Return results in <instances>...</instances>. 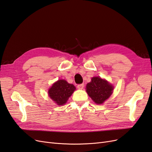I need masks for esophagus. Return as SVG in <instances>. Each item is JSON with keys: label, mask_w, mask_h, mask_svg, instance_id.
<instances>
[{"label": "esophagus", "mask_w": 152, "mask_h": 152, "mask_svg": "<svg viewBox=\"0 0 152 152\" xmlns=\"http://www.w3.org/2000/svg\"><path fill=\"white\" fill-rule=\"evenodd\" d=\"M84 84H79L77 86V88L79 89H82L84 88Z\"/></svg>", "instance_id": "1"}]
</instances>
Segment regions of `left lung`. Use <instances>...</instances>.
Returning a JSON list of instances; mask_svg holds the SVG:
<instances>
[{
	"instance_id": "8db88e82",
	"label": "left lung",
	"mask_w": 152,
	"mask_h": 152,
	"mask_svg": "<svg viewBox=\"0 0 152 152\" xmlns=\"http://www.w3.org/2000/svg\"><path fill=\"white\" fill-rule=\"evenodd\" d=\"M114 87L100 77H94L86 85V92L96 104H102L113 93Z\"/></svg>"
}]
</instances>
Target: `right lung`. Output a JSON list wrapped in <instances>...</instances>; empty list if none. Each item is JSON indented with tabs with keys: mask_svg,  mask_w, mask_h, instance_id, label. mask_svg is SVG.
Listing matches in <instances>:
<instances>
[{
	"mask_svg": "<svg viewBox=\"0 0 152 152\" xmlns=\"http://www.w3.org/2000/svg\"><path fill=\"white\" fill-rule=\"evenodd\" d=\"M75 89L74 86L68 83L65 80H58L49 89L48 94L50 98L58 105H63Z\"/></svg>",
	"mask_w": 152,
	"mask_h": 152,
	"instance_id": "1",
	"label": "right lung"
}]
</instances>
